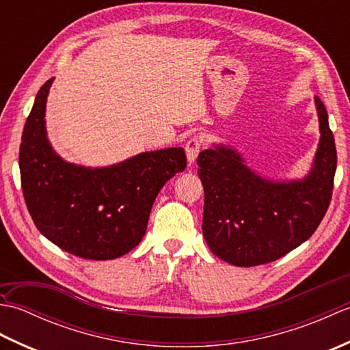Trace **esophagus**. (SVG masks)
I'll return each instance as SVG.
<instances>
[{
	"label": "esophagus",
	"mask_w": 350,
	"mask_h": 350,
	"mask_svg": "<svg viewBox=\"0 0 350 350\" xmlns=\"http://www.w3.org/2000/svg\"><path fill=\"white\" fill-rule=\"evenodd\" d=\"M200 150H202V138H200V137H191L188 139V143L185 144V152H187V158H188L189 163L196 162Z\"/></svg>",
	"instance_id": "1"
}]
</instances>
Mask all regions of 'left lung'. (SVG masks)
Listing matches in <instances>:
<instances>
[{"mask_svg": "<svg viewBox=\"0 0 350 350\" xmlns=\"http://www.w3.org/2000/svg\"><path fill=\"white\" fill-rule=\"evenodd\" d=\"M314 102L321 141L313 167L301 180L265 179L222 144L198 154L203 236L218 258L243 267L271 263L306 242L321 224L331 203L337 150L326 108L319 98Z\"/></svg>", "mask_w": 350, "mask_h": 350, "instance_id": "left-lung-1", "label": "left lung"}]
</instances>
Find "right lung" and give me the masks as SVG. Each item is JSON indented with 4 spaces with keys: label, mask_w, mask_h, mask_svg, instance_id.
Segmentation results:
<instances>
[{
    "label": "right lung",
    "mask_w": 350,
    "mask_h": 350,
    "mask_svg": "<svg viewBox=\"0 0 350 350\" xmlns=\"http://www.w3.org/2000/svg\"><path fill=\"white\" fill-rule=\"evenodd\" d=\"M54 78L36 96L19 148L24 198L37 230L57 247L88 260H113L146 234L156 196L187 168L182 147L144 152L109 167L66 162L46 137L44 109Z\"/></svg>",
    "instance_id": "obj_1"
}]
</instances>
